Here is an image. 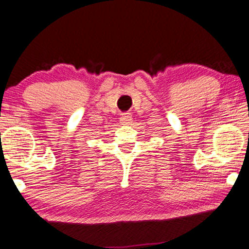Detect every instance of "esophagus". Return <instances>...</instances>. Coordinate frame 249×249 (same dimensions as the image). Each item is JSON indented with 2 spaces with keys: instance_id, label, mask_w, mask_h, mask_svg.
Instances as JSON below:
<instances>
[{
  "instance_id": "34e87169",
  "label": "esophagus",
  "mask_w": 249,
  "mask_h": 249,
  "mask_svg": "<svg viewBox=\"0 0 249 249\" xmlns=\"http://www.w3.org/2000/svg\"><path fill=\"white\" fill-rule=\"evenodd\" d=\"M121 122L123 124H129L132 122V115L131 113H124L121 116Z\"/></svg>"
}]
</instances>
